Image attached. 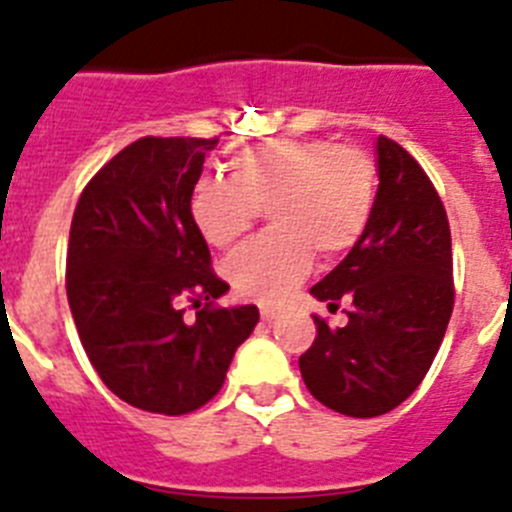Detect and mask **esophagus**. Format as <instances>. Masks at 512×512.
<instances>
[{"mask_svg":"<svg viewBox=\"0 0 512 512\" xmlns=\"http://www.w3.org/2000/svg\"><path fill=\"white\" fill-rule=\"evenodd\" d=\"M277 318L279 310H274V307H261V320H264V323H274Z\"/></svg>","mask_w":512,"mask_h":512,"instance_id":"obj_1","label":"esophagus"}]
</instances>
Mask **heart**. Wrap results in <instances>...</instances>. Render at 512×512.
Wrapping results in <instances>:
<instances>
[{
	"instance_id": "obj_1",
	"label": "heart",
	"mask_w": 512,
	"mask_h": 512,
	"mask_svg": "<svg viewBox=\"0 0 512 512\" xmlns=\"http://www.w3.org/2000/svg\"><path fill=\"white\" fill-rule=\"evenodd\" d=\"M228 179L205 176L189 194V217L210 246L235 243L261 205L274 230L225 261V279L246 300L274 305L310 274L312 259L354 251L372 220L377 166L359 148L323 138L264 140L233 151Z\"/></svg>"
}]
</instances>
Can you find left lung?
<instances>
[{
  "label": "left lung",
  "mask_w": 512,
  "mask_h": 512,
  "mask_svg": "<svg viewBox=\"0 0 512 512\" xmlns=\"http://www.w3.org/2000/svg\"><path fill=\"white\" fill-rule=\"evenodd\" d=\"M377 176L361 241L310 289L330 310L351 302L348 323L315 318L318 338L300 356L310 395L351 418L390 413L418 390L454 310L449 217L431 179L384 135Z\"/></svg>",
  "instance_id": "left-lung-1"
}]
</instances>
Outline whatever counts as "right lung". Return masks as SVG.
Instances as JSON below:
<instances>
[{"label": "right lung", "mask_w": 512, "mask_h": 512, "mask_svg": "<svg viewBox=\"0 0 512 512\" xmlns=\"http://www.w3.org/2000/svg\"><path fill=\"white\" fill-rule=\"evenodd\" d=\"M217 138H140L81 192L71 220L66 295L81 346L107 390L133 408L184 415L220 392L259 323V307L206 306L228 284L189 217L205 153Z\"/></svg>", "instance_id": "right-lung-1"}]
</instances>
